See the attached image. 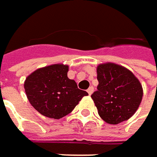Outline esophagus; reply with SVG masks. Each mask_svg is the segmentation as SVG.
Returning a JSON list of instances; mask_svg holds the SVG:
<instances>
[{
  "instance_id": "34e87169",
  "label": "esophagus",
  "mask_w": 157,
  "mask_h": 157,
  "mask_svg": "<svg viewBox=\"0 0 157 157\" xmlns=\"http://www.w3.org/2000/svg\"><path fill=\"white\" fill-rule=\"evenodd\" d=\"M93 90H94V89H93V87H92V86L88 89L87 92L89 93V95H91V94H92V92H93Z\"/></svg>"
}]
</instances>
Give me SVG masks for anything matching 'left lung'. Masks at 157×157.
<instances>
[{"label": "left lung", "instance_id": "obj_1", "mask_svg": "<svg viewBox=\"0 0 157 157\" xmlns=\"http://www.w3.org/2000/svg\"><path fill=\"white\" fill-rule=\"evenodd\" d=\"M97 75L98 90L91 98L99 116L110 124L128 120L142 100L140 81L130 70L114 63L98 66Z\"/></svg>", "mask_w": 157, "mask_h": 157}]
</instances>
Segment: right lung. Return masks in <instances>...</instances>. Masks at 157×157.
Returning a JSON list of instances; mask_svg holds the SVG:
<instances>
[{"mask_svg":"<svg viewBox=\"0 0 157 157\" xmlns=\"http://www.w3.org/2000/svg\"><path fill=\"white\" fill-rule=\"evenodd\" d=\"M67 72L68 66L55 64L35 70L25 79L26 97L42 115L60 119L70 114L82 97L88 95L67 77Z\"/></svg>","mask_w":157,"mask_h":157,"instance_id":"1","label":"right lung"}]
</instances>
